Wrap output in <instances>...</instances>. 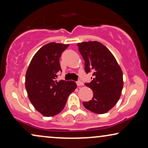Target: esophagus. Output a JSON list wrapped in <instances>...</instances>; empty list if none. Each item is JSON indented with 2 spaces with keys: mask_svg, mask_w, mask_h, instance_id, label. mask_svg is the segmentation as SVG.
<instances>
[{
  "mask_svg": "<svg viewBox=\"0 0 148 148\" xmlns=\"http://www.w3.org/2000/svg\"><path fill=\"white\" fill-rule=\"evenodd\" d=\"M76 84H77V85H78V86H82V85H83V82H82L81 80H78V81L76 82Z\"/></svg>",
  "mask_w": 148,
  "mask_h": 148,
  "instance_id": "obj_1",
  "label": "esophagus"
}]
</instances>
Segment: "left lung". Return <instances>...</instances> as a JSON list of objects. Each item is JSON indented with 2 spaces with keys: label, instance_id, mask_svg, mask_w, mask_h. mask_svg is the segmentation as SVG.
I'll return each mask as SVG.
<instances>
[{
  "label": "left lung",
  "instance_id": "1",
  "mask_svg": "<svg viewBox=\"0 0 148 148\" xmlns=\"http://www.w3.org/2000/svg\"><path fill=\"white\" fill-rule=\"evenodd\" d=\"M78 50L85 61V72L92 73L90 83L85 85L93 91V98L83 104L97 114L111 110L120 98L123 85V73L113 54L98 42L78 44Z\"/></svg>",
  "mask_w": 148,
  "mask_h": 148
}]
</instances>
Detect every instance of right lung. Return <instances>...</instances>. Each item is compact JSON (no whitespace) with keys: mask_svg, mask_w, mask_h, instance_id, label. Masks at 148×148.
<instances>
[{"mask_svg":"<svg viewBox=\"0 0 148 148\" xmlns=\"http://www.w3.org/2000/svg\"><path fill=\"white\" fill-rule=\"evenodd\" d=\"M69 44L51 42L37 51L26 73L25 87L31 102L37 111L46 117L62 111L67 99L77 87L75 82L61 80L59 59Z\"/></svg>","mask_w":148,"mask_h":148,"instance_id":"add662e5","label":"right lung"}]
</instances>
